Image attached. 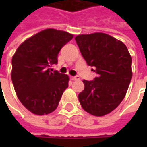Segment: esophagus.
<instances>
[{"label": "esophagus", "instance_id": "1", "mask_svg": "<svg viewBox=\"0 0 147 147\" xmlns=\"http://www.w3.org/2000/svg\"><path fill=\"white\" fill-rule=\"evenodd\" d=\"M71 79L76 81V80H79L80 77H79V76H71Z\"/></svg>", "mask_w": 147, "mask_h": 147}]
</instances>
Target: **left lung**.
<instances>
[{
  "instance_id": "1",
  "label": "left lung",
  "mask_w": 147,
  "mask_h": 147,
  "mask_svg": "<svg viewBox=\"0 0 147 147\" xmlns=\"http://www.w3.org/2000/svg\"><path fill=\"white\" fill-rule=\"evenodd\" d=\"M75 40L97 75L92 81L83 80L84 89L78 94L80 104L94 116L106 115L125 97L132 79V58L125 45L107 34L79 35Z\"/></svg>"
}]
</instances>
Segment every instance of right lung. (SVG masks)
<instances>
[{
	"label": "right lung",
	"mask_w": 147,
	"mask_h": 147,
	"mask_svg": "<svg viewBox=\"0 0 147 147\" xmlns=\"http://www.w3.org/2000/svg\"><path fill=\"white\" fill-rule=\"evenodd\" d=\"M73 35L54 29L42 30L24 41L12 59V82L20 102L30 111H53L68 88L69 76L53 71L60 49Z\"/></svg>",
	"instance_id": "obj_1"
}]
</instances>
